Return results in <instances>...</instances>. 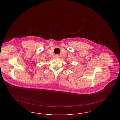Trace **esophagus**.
I'll list each match as a JSON object with an SVG mask.
<instances>
[{
    "label": "esophagus",
    "instance_id": "esophagus-1",
    "mask_svg": "<svg viewBox=\"0 0 120 120\" xmlns=\"http://www.w3.org/2000/svg\"><path fill=\"white\" fill-rule=\"evenodd\" d=\"M56 57H59V55H57L56 56Z\"/></svg>",
    "mask_w": 120,
    "mask_h": 120
}]
</instances>
